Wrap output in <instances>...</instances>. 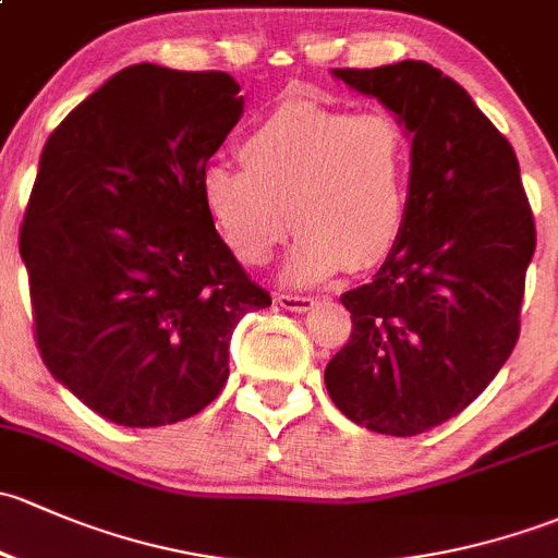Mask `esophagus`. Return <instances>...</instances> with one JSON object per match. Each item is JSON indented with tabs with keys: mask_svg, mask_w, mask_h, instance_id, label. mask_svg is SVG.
<instances>
[{
	"mask_svg": "<svg viewBox=\"0 0 558 558\" xmlns=\"http://www.w3.org/2000/svg\"><path fill=\"white\" fill-rule=\"evenodd\" d=\"M277 303L287 312H308L317 306V298L312 295H277Z\"/></svg>",
	"mask_w": 558,
	"mask_h": 558,
	"instance_id": "esophagus-1",
	"label": "esophagus"
}]
</instances>
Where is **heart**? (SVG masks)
I'll use <instances>...</instances> for the list:
<instances>
[{
    "mask_svg": "<svg viewBox=\"0 0 558 558\" xmlns=\"http://www.w3.org/2000/svg\"><path fill=\"white\" fill-rule=\"evenodd\" d=\"M239 160L206 166L198 193L215 233L244 266H266L290 220L292 284L376 266L403 233L411 140L384 109L354 114L284 101L241 134Z\"/></svg>",
    "mask_w": 558,
    "mask_h": 558,
    "instance_id": "1",
    "label": "heart"
}]
</instances>
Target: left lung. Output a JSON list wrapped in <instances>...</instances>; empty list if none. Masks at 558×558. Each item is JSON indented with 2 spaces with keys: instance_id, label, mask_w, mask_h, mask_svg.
Wrapping results in <instances>:
<instances>
[{
  "instance_id": "left-lung-1",
  "label": "left lung",
  "mask_w": 558,
  "mask_h": 558,
  "mask_svg": "<svg viewBox=\"0 0 558 558\" xmlns=\"http://www.w3.org/2000/svg\"><path fill=\"white\" fill-rule=\"evenodd\" d=\"M332 74L398 114L411 180L395 250L373 281L341 295L352 336L325 387L352 422L411 438L464 411L513 352L535 217L510 142L440 69Z\"/></svg>"
}]
</instances>
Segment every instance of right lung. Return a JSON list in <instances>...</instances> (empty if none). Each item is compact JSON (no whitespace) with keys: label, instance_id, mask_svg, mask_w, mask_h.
I'll use <instances>...</instances> for the list:
<instances>
[{"label":"right lung","instance_id":"1","mask_svg":"<svg viewBox=\"0 0 558 558\" xmlns=\"http://www.w3.org/2000/svg\"><path fill=\"white\" fill-rule=\"evenodd\" d=\"M244 112L226 72L134 64L61 120L21 226L43 363L123 427L191 418L271 295L206 217L198 177Z\"/></svg>","mask_w":558,"mask_h":558}]
</instances>
